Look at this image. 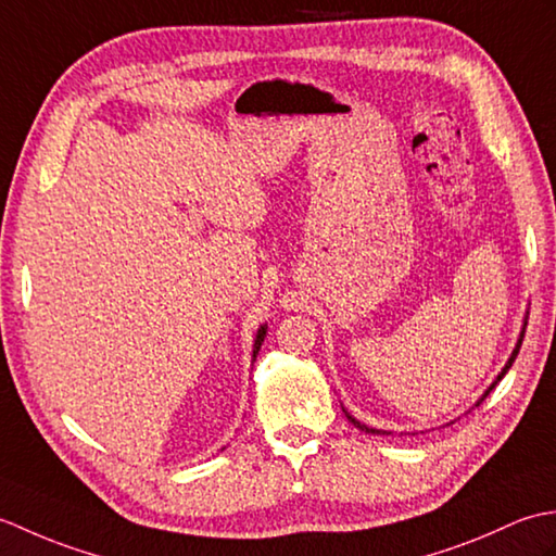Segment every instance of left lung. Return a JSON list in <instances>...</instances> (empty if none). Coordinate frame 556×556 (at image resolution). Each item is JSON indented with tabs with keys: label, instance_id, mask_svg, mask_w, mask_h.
I'll return each instance as SVG.
<instances>
[{
	"label": "left lung",
	"instance_id": "1",
	"mask_svg": "<svg viewBox=\"0 0 556 556\" xmlns=\"http://www.w3.org/2000/svg\"><path fill=\"white\" fill-rule=\"evenodd\" d=\"M523 334H526V325H523V329H521V337H518V344H516V349H514V353H511V358H509V361H506V365H504V370H502V372L497 375V380H494V382H492V387L488 389V392H485V394H482V399H485V396H488V394L492 392V389H494V384H497V382L502 380V377L506 375V370H509V368H511V363H514V361H516V356H518V349H521V344H523ZM482 399H480V401H482ZM480 401H478V404H480ZM478 404H476V406H478ZM346 418H349V420H351L353 425H356V428H361L363 432H368V434H380V430H372V428H368V425H361V422H358L356 418H353V416H349V413H346Z\"/></svg>",
	"mask_w": 556,
	"mask_h": 556
}]
</instances>
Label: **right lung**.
<instances>
[{
  "mask_svg": "<svg viewBox=\"0 0 556 556\" xmlns=\"http://www.w3.org/2000/svg\"><path fill=\"white\" fill-rule=\"evenodd\" d=\"M265 334H267V325H263L257 329V334H255V344H253V361H255V356H257V351H260V346H263V341H265Z\"/></svg>",
  "mask_w": 556,
  "mask_h": 556,
  "instance_id": "right-lung-1",
  "label": "right lung"
}]
</instances>
